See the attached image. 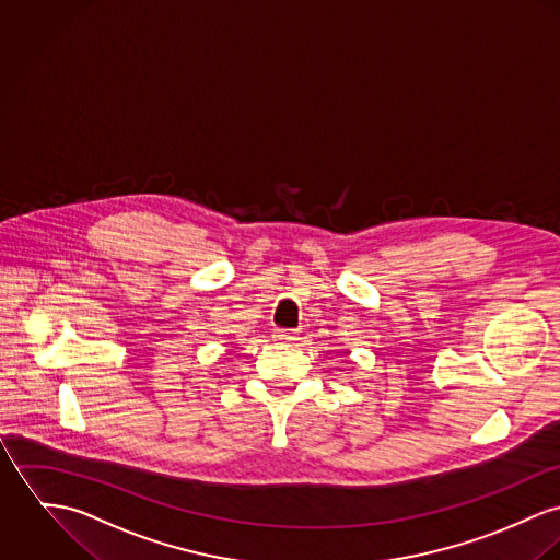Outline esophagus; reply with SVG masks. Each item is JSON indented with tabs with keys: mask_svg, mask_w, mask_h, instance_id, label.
<instances>
[{
	"mask_svg": "<svg viewBox=\"0 0 560 560\" xmlns=\"http://www.w3.org/2000/svg\"><path fill=\"white\" fill-rule=\"evenodd\" d=\"M272 339L279 343H294L299 339L296 330H285V328H277L272 330Z\"/></svg>",
	"mask_w": 560,
	"mask_h": 560,
	"instance_id": "obj_1",
	"label": "esophagus"
}]
</instances>
